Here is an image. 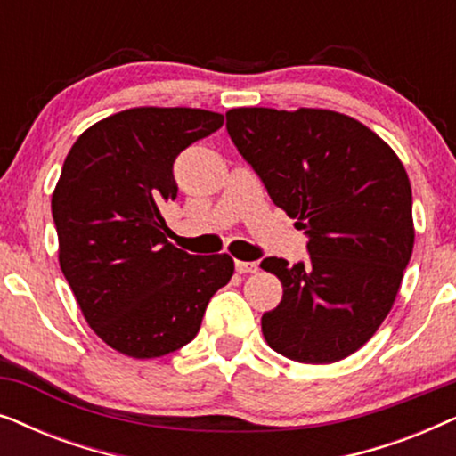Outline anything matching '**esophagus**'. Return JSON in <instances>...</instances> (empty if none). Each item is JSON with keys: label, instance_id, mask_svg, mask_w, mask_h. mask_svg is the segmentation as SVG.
<instances>
[{"label": "esophagus", "instance_id": "esophagus-1", "mask_svg": "<svg viewBox=\"0 0 456 456\" xmlns=\"http://www.w3.org/2000/svg\"><path fill=\"white\" fill-rule=\"evenodd\" d=\"M234 267H236V272H239V273H255V272H259L257 261H236Z\"/></svg>", "mask_w": 456, "mask_h": 456}]
</instances>
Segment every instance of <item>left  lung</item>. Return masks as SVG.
Instances as JSON below:
<instances>
[{
  "label": "left lung",
  "instance_id": "1",
  "mask_svg": "<svg viewBox=\"0 0 456 456\" xmlns=\"http://www.w3.org/2000/svg\"><path fill=\"white\" fill-rule=\"evenodd\" d=\"M226 128L267 195L307 234V261L265 257L282 301L261 317L273 351L334 363L376 334L413 253V197L396 153L338 111L236 108Z\"/></svg>",
  "mask_w": 456,
  "mask_h": 456
}]
</instances>
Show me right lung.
<instances>
[{
	"label": "right lung",
	"mask_w": 456,
	"mask_h": 456,
	"mask_svg": "<svg viewBox=\"0 0 456 456\" xmlns=\"http://www.w3.org/2000/svg\"><path fill=\"white\" fill-rule=\"evenodd\" d=\"M192 108H134L74 142L52 197L60 267L85 320L134 359L164 357L195 338L209 298L230 282V255H191L167 242L161 216L176 199L174 161L222 128Z\"/></svg>",
	"instance_id": "right-lung-1"
}]
</instances>
